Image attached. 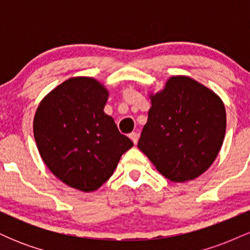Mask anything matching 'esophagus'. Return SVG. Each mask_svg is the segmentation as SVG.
I'll return each instance as SVG.
<instances>
[{
    "mask_svg": "<svg viewBox=\"0 0 250 250\" xmlns=\"http://www.w3.org/2000/svg\"><path fill=\"white\" fill-rule=\"evenodd\" d=\"M129 137H130L131 141L134 142V145H136L137 141H139V134H137L136 131H133V133L129 134Z\"/></svg>",
    "mask_w": 250,
    "mask_h": 250,
    "instance_id": "1",
    "label": "esophagus"
}]
</instances>
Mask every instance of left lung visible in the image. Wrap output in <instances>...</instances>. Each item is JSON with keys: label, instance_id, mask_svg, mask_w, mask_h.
I'll list each match as a JSON object with an SVG mask.
<instances>
[{"label": "left lung", "instance_id": "8db88e82", "mask_svg": "<svg viewBox=\"0 0 250 250\" xmlns=\"http://www.w3.org/2000/svg\"><path fill=\"white\" fill-rule=\"evenodd\" d=\"M150 99L137 147L173 182L196 179L215 161L225 139L222 100L187 76L170 77Z\"/></svg>", "mask_w": 250, "mask_h": 250}]
</instances>
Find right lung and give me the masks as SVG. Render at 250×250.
I'll return each mask as SVG.
<instances>
[{"label":"right lung","mask_w":250,"mask_h":250,"mask_svg":"<svg viewBox=\"0 0 250 250\" xmlns=\"http://www.w3.org/2000/svg\"><path fill=\"white\" fill-rule=\"evenodd\" d=\"M107 89L90 77H73L50 91L34 117L40 155L57 179L81 191L109 180L134 146L103 111Z\"/></svg>","instance_id":"right-lung-1"}]
</instances>
